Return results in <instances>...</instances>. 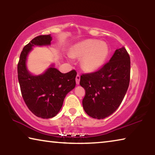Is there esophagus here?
I'll return each mask as SVG.
<instances>
[{
	"mask_svg": "<svg viewBox=\"0 0 155 155\" xmlns=\"http://www.w3.org/2000/svg\"><path fill=\"white\" fill-rule=\"evenodd\" d=\"M80 79H81V76L78 74L77 75V77H76V83H77V85H79Z\"/></svg>",
	"mask_w": 155,
	"mask_h": 155,
	"instance_id": "esophagus-1",
	"label": "esophagus"
}]
</instances>
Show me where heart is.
I'll return each mask as SVG.
<instances>
[{
  "label": "heart",
  "mask_w": 155,
  "mask_h": 155,
  "mask_svg": "<svg viewBox=\"0 0 155 155\" xmlns=\"http://www.w3.org/2000/svg\"><path fill=\"white\" fill-rule=\"evenodd\" d=\"M109 53L107 44L94 40L80 41L73 46L70 52L72 57H82L81 65L88 72H95L105 62Z\"/></svg>",
  "instance_id": "b5f03b06"
}]
</instances>
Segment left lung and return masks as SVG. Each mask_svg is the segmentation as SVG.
Listing matches in <instances>:
<instances>
[{"label":"left lung","mask_w":155,"mask_h":155,"mask_svg":"<svg viewBox=\"0 0 155 155\" xmlns=\"http://www.w3.org/2000/svg\"><path fill=\"white\" fill-rule=\"evenodd\" d=\"M130 71V57L122 47L98 71L81 76L80 85L86 91L83 99L86 114L100 120L116 111L129 85Z\"/></svg>","instance_id":"8db88e82"}]
</instances>
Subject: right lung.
I'll return each mask as SVG.
<instances>
[{
	"mask_svg": "<svg viewBox=\"0 0 155 155\" xmlns=\"http://www.w3.org/2000/svg\"><path fill=\"white\" fill-rule=\"evenodd\" d=\"M51 35H40L26 45L18 64V77L21 93L26 104L34 115L41 118H51L61 109L65 97L76 86L77 72L61 73L52 64L42 74L34 75L28 71L27 62L34 46H50Z\"/></svg>",
	"mask_w": 155,
	"mask_h": 155,
	"instance_id": "obj_1",
	"label": "right lung"
}]
</instances>
